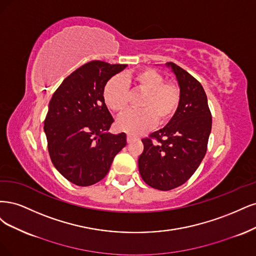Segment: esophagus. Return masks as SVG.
<instances>
[{
  "mask_svg": "<svg viewBox=\"0 0 256 256\" xmlns=\"http://www.w3.org/2000/svg\"><path fill=\"white\" fill-rule=\"evenodd\" d=\"M136 138H137L136 136L132 135V134H128V136H126V140H128V142H130L132 140H134V139H136Z\"/></svg>",
  "mask_w": 256,
  "mask_h": 256,
  "instance_id": "34e87169",
  "label": "esophagus"
}]
</instances>
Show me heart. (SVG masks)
<instances>
[{
	"mask_svg": "<svg viewBox=\"0 0 256 256\" xmlns=\"http://www.w3.org/2000/svg\"><path fill=\"white\" fill-rule=\"evenodd\" d=\"M128 84L135 92L142 94L138 102L140 110L123 112L117 119V128L128 133H140L150 128L154 123L164 126L174 117L182 98L180 87L166 82L158 71L151 68L130 73L126 80L114 76L107 80L103 89V98L108 108L122 112L130 104Z\"/></svg>",
	"mask_w": 256,
	"mask_h": 256,
	"instance_id": "obj_1",
	"label": "heart"
}]
</instances>
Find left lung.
<instances>
[{"label":"left lung","mask_w":256,"mask_h":256,"mask_svg":"<svg viewBox=\"0 0 256 256\" xmlns=\"http://www.w3.org/2000/svg\"><path fill=\"white\" fill-rule=\"evenodd\" d=\"M182 98L168 124L142 138L144 152L138 158L144 182L160 190H171L190 178L204 158L212 130L208 96L199 80L173 62Z\"/></svg>","instance_id":"8db88e82"}]
</instances>
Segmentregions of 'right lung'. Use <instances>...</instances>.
I'll list each match as a JSON object with an SVG mask.
<instances>
[{
  "label": "right lung",
  "instance_id": "1",
  "mask_svg": "<svg viewBox=\"0 0 256 256\" xmlns=\"http://www.w3.org/2000/svg\"><path fill=\"white\" fill-rule=\"evenodd\" d=\"M126 67L89 62L62 80L48 103L44 120L48 154L57 171L78 186L101 180L126 146V133H107L114 118L103 98L107 80Z\"/></svg>",
  "mask_w": 256,
  "mask_h": 256
}]
</instances>
